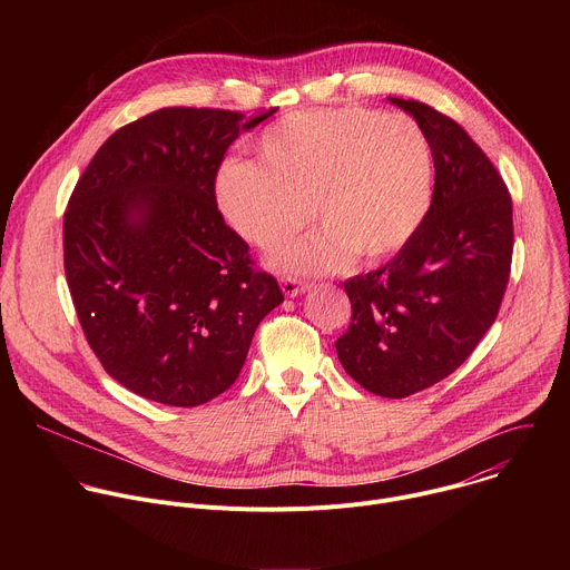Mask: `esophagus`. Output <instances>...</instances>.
<instances>
[{"label":"esophagus","mask_w":570,"mask_h":570,"mask_svg":"<svg viewBox=\"0 0 570 570\" xmlns=\"http://www.w3.org/2000/svg\"><path fill=\"white\" fill-rule=\"evenodd\" d=\"M279 286H282V293H284L286 297H297V295H302V293L308 291V284H304V282H299V279H295V277H282Z\"/></svg>","instance_id":"obj_1"}]
</instances>
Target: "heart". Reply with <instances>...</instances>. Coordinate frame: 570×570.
Returning a JSON list of instances; mask_svg holds the SVG:
<instances>
[{"label":"heart","instance_id":"b5f03b06","mask_svg":"<svg viewBox=\"0 0 570 570\" xmlns=\"http://www.w3.org/2000/svg\"><path fill=\"white\" fill-rule=\"evenodd\" d=\"M259 159H227L216 203L227 225L271 250L311 214L324 229L271 264L313 275L352 259L381 262L409 243L433 205L435 161L417 121L370 108L295 112L259 137Z\"/></svg>","mask_w":570,"mask_h":570}]
</instances>
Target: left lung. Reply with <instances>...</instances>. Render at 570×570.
I'll return each mask as SVG.
<instances>
[{"instance_id": "obj_1", "label": "left lung", "mask_w": 570, "mask_h": 570, "mask_svg": "<svg viewBox=\"0 0 570 570\" xmlns=\"http://www.w3.org/2000/svg\"><path fill=\"white\" fill-rule=\"evenodd\" d=\"M387 101L431 144L433 205L387 264L345 282L352 324L336 352L365 390L403 399L455 372L492 327L514 232L508 187L466 130L420 101Z\"/></svg>"}]
</instances>
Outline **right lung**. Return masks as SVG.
Wrapping results in <instances>:
<instances>
[{
  "instance_id": "add662e5",
  "label": "right lung",
  "mask_w": 570,
  "mask_h": 570,
  "mask_svg": "<svg viewBox=\"0 0 570 570\" xmlns=\"http://www.w3.org/2000/svg\"><path fill=\"white\" fill-rule=\"evenodd\" d=\"M273 112L161 108L112 132L76 183L69 293L106 372L144 399L194 409L225 392L284 302L214 194L227 146Z\"/></svg>"
}]
</instances>
